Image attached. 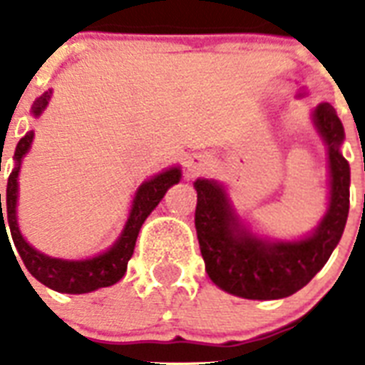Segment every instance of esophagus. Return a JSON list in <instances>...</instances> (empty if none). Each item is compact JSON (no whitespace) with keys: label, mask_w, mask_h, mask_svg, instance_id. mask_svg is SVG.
<instances>
[{"label":"esophagus","mask_w":365,"mask_h":365,"mask_svg":"<svg viewBox=\"0 0 365 365\" xmlns=\"http://www.w3.org/2000/svg\"><path fill=\"white\" fill-rule=\"evenodd\" d=\"M205 168V160L202 159H189L187 163H185V174H187V178H193L197 176V174H200V170Z\"/></svg>","instance_id":"esophagus-1"}]
</instances>
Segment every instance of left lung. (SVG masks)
Returning <instances> with one entry per match:
<instances>
[{
  "instance_id": "1",
  "label": "left lung",
  "mask_w": 365,
  "mask_h": 365,
  "mask_svg": "<svg viewBox=\"0 0 365 365\" xmlns=\"http://www.w3.org/2000/svg\"><path fill=\"white\" fill-rule=\"evenodd\" d=\"M326 142L329 163L328 212L309 237L267 240L244 227L223 185L197 180L195 227L206 272L227 294L244 299H282L311 282L339 244L349 216L351 166L341 155L345 128L334 106L324 102L312 113Z\"/></svg>"
}]
</instances>
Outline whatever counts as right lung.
<instances>
[{
    "label": "right lung",
    "instance_id": "1",
    "mask_svg": "<svg viewBox=\"0 0 365 365\" xmlns=\"http://www.w3.org/2000/svg\"><path fill=\"white\" fill-rule=\"evenodd\" d=\"M51 100V91L43 93L31 106V115L39 117L43 110L47 108ZM34 142V130L26 132L24 138H20L19 145L14 149V168L9 174L7 182V199L3 200L1 208V193H0V240L1 235L9 240L7 227L13 237L14 248L19 252L20 259L30 271L34 278L45 284L47 288L60 292V294H88L98 288H106L111 284L119 282L126 272L128 259L134 254V246L142 223L145 217L153 212V208L165 197L168 187L180 182L182 172L178 166L165 170L153 176L148 182H143L138 187L134 200H132L130 214L125 223L121 237L111 246L108 252L88 257V259L68 261L58 259V257H48V255L37 252L34 246L26 242L16 222V200H19V172L24 155L30 151V145ZM11 246V244H9ZM16 259V257H14ZM20 265V263H19Z\"/></svg>",
    "mask_w": 365,
    "mask_h": 365
}]
</instances>
